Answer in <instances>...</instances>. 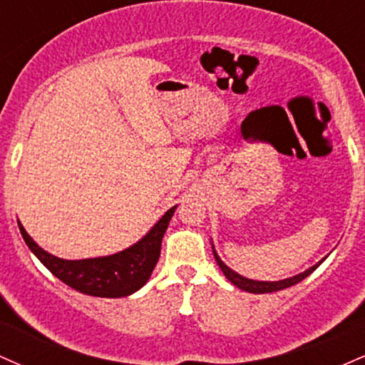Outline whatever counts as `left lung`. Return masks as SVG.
<instances>
[{
  "label": "left lung",
  "mask_w": 365,
  "mask_h": 365,
  "mask_svg": "<svg viewBox=\"0 0 365 365\" xmlns=\"http://www.w3.org/2000/svg\"><path fill=\"white\" fill-rule=\"evenodd\" d=\"M212 252H215V259H216L217 266L221 267V271H223L226 278H228L230 282H232L233 284H235V287L242 288V290H245V292H250V293H271V292L283 290V288L293 287V284H297L299 282H302L304 278H307V276L311 274L312 271L316 269V267L319 266V264H321L322 261H324V259H322V261H321L319 264H316V266L309 267V269H307V271H304V273H300V274L293 276V278L282 279V282H255V279H249V278H244V276L237 274L235 271L230 269V267L226 266V264H225L223 261H221L220 257H217L216 250H212Z\"/></svg>",
  "instance_id": "8db88e82"
}]
</instances>
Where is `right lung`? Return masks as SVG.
Here are the masks:
<instances>
[{"instance_id": "add662e5", "label": "right lung", "mask_w": 365, "mask_h": 365, "mask_svg": "<svg viewBox=\"0 0 365 365\" xmlns=\"http://www.w3.org/2000/svg\"><path fill=\"white\" fill-rule=\"evenodd\" d=\"M175 209L177 206L168 209L148 235L130 249L108 255V257L83 259V261H65V259L54 257L41 249L27 235L20 223L19 228L29 249L63 283L86 295L116 299V297H127L137 292L149 279L161 252L163 235L168 228Z\"/></svg>"}]
</instances>
